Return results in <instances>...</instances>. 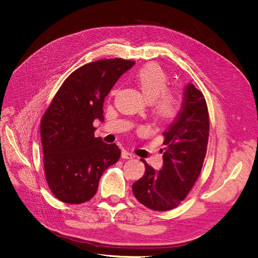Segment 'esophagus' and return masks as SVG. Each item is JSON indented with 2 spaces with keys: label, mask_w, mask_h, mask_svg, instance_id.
Listing matches in <instances>:
<instances>
[{
  "label": "esophagus",
  "mask_w": 258,
  "mask_h": 258,
  "mask_svg": "<svg viewBox=\"0 0 258 258\" xmlns=\"http://www.w3.org/2000/svg\"><path fill=\"white\" fill-rule=\"evenodd\" d=\"M121 157H122V159H133L135 156L127 151H123L121 153Z\"/></svg>",
  "instance_id": "1"
}]
</instances>
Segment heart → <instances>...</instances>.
Returning a JSON list of instances; mask_svg holds the SVG:
<instances>
[{
    "instance_id": "obj_1",
    "label": "heart",
    "mask_w": 258,
    "mask_h": 258,
    "mask_svg": "<svg viewBox=\"0 0 258 258\" xmlns=\"http://www.w3.org/2000/svg\"><path fill=\"white\" fill-rule=\"evenodd\" d=\"M136 81L144 97L154 101L155 112L163 119L172 118L178 111V99L166 90L167 75L158 64L148 63L136 73ZM115 91L112 92L114 94Z\"/></svg>"
}]
</instances>
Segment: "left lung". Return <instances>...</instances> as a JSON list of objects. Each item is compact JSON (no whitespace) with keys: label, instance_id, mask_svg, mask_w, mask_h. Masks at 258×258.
Returning <instances> with one entry per match:
<instances>
[{"label":"left lung","instance_id":"left-lung-1","mask_svg":"<svg viewBox=\"0 0 258 258\" xmlns=\"http://www.w3.org/2000/svg\"><path fill=\"white\" fill-rule=\"evenodd\" d=\"M163 136L166 146L163 166L155 170L142 160L145 173L133 184L135 198L157 211H167L180 205L191 190L204 163L209 114L204 95L192 84L185 86L180 111Z\"/></svg>","mask_w":258,"mask_h":258}]
</instances>
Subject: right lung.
<instances>
[{
  "mask_svg": "<svg viewBox=\"0 0 258 258\" xmlns=\"http://www.w3.org/2000/svg\"><path fill=\"white\" fill-rule=\"evenodd\" d=\"M135 64L121 58L87 63L69 75L40 122L46 180L53 195L81 204L97 191L104 170L120 158L119 147L94 136L104 121L103 103L117 80Z\"/></svg>",
  "mask_w": 258,
  "mask_h": 258,
  "instance_id": "add662e5",
  "label": "right lung"
}]
</instances>
